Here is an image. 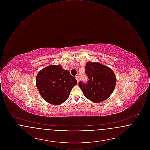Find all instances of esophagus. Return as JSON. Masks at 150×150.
Wrapping results in <instances>:
<instances>
[{
  "mask_svg": "<svg viewBox=\"0 0 150 150\" xmlns=\"http://www.w3.org/2000/svg\"><path fill=\"white\" fill-rule=\"evenodd\" d=\"M76 79L77 81L79 82V80H80V77H79V76H76Z\"/></svg>",
  "mask_w": 150,
  "mask_h": 150,
  "instance_id": "34e87169",
  "label": "esophagus"
}]
</instances>
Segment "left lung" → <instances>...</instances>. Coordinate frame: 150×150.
<instances>
[{
  "mask_svg": "<svg viewBox=\"0 0 150 150\" xmlns=\"http://www.w3.org/2000/svg\"><path fill=\"white\" fill-rule=\"evenodd\" d=\"M86 73L88 81H81L79 86L84 96L95 103H100L107 98L114 91L116 78L110 67L99 62H88L86 64Z\"/></svg>",
  "mask_w": 150,
  "mask_h": 150,
  "instance_id": "1",
  "label": "left lung"
}]
</instances>
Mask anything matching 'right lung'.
Returning a JSON list of instances; mask_svg holds the SVG:
<instances>
[{
  "label": "right lung",
  "instance_id": "right-lung-1",
  "mask_svg": "<svg viewBox=\"0 0 150 150\" xmlns=\"http://www.w3.org/2000/svg\"><path fill=\"white\" fill-rule=\"evenodd\" d=\"M76 79L61 65L50 64L38 72L36 86L40 96L48 103L59 105L68 98Z\"/></svg>",
  "mask_w": 150,
  "mask_h": 150
}]
</instances>
